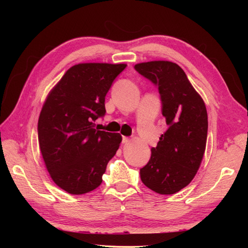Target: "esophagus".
<instances>
[{"mask_svg":"<svg viewBox=\"0 0 248 248\" xmlns=\"http://www.w3.org/2000/svg\"><path fill=\"white\" fill-rule=\"evenodd\" d=\"M130 141H131V139H130V138H128V137H124L123 138V143H124V144L129 143Z\"/></svg>","mask_w":248,"mask_h":248,"instance_id":"obj_1","label":"esophagus"}]
</instances>
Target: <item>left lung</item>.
Instances as JSON below:
<instances>
[{"label": "left lung", "instance_id": "left-lung-1", "mask_svg": "<svg viewBox=\"0 0 248 248\" xmlns=\"http://www.w3.org/2000/svg\"><path fill=\"white\" fill-rule=\"evenodd\" d=\"M134 69L158 87L162 115L169 125L140 170L141 180L157 194L173 195L190 184L200 167L207 144V108L174 62H143Z\"/></svg>", "mask_w": 248, "mask_h": 248}]
</instances>
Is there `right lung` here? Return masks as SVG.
Returning a JSON list of instances; mask_svg holds the SVG:
<instances>
[{"label":"right lung","instance_id":"add662e5","mask_svg":"<svg viewBox=\"0 0 248 248\" xmlns=\"http://www.w3.org/2000/svg\"><path fill=\"white\" fill-rule=\"evenodd\" d=\"M127 64L78 63L49 92L38 119V141L54 184L71 195L97 188L123 138L95 129L105 96Z\"/></svg>","mask_w":248,"mask_h":248}]
</instances>
